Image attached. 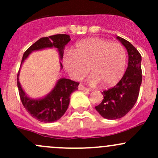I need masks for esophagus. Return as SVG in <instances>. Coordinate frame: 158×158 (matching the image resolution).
<instances>
[{
	"label": "esophagus",
	"instance_id": "obj_1",
	"mask_svg": "<svg viewBox=\"0 0 158 158\" xmlns=\"http://www.w3.org/2000/svg\"><path fill=\"white\" fill-rule=\"evenodd\" d=\"M78 89H79V90H82V91H88V92L89 91H90V89L86 88V87H85L83 85H82V84H79V86H78Z\"/></svg>",
	"mask_w": 158,
	"mask_h": 158
}]
</instances>
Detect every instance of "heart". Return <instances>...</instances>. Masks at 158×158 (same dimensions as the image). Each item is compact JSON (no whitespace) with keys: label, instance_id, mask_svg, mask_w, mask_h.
Masks as SVG:
<instances>
[{"label":"heart","instance_id":"obj_1","mask_svg":"<svg viewBox=\"0 0 158 158\" xmlns=\"http://www.w3.org/2000/svg\"><path fill=\"white\" fill-rule=\"evenodd\" d=\"M65 69L76 80L83 78L89 67L92 84L101 82L111 87L122 79L126 66V52L123 46L101 38H89L76 44L73 54L63 59Z\"/></svg>","mask_w":158,"mask_h":158}]
</instances>
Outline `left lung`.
<instances>
[{
  "label": "left lung",
  "mask_w": 158,
  "mask_h": 158,
  "mask_svg": "<svg viewBox=\"0 0 158 158\" xmlns=\"http://www.w3.org/2000/svg\"><path fill=\"white\" fill-rule=\"evenodd\" d=\"M128 53V65L123 77L112 88L102 92L104 98L96 111L106 119L124 117L136 103L142 81L141 56L138 49L128 40L117 36Z\"/></svg>",
  "instance_id": "1"
}]
</instances>
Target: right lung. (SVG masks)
<instances>
[{"instance_id":"right-lung-1","label":"right lung","mask_w":158,"mask_h":158,"mask_svg":"<svg viewBox=\"0 0 158 158\" xmlns=\"http://www.w3.org/2000/svg\"><path fill=\"white\" fill-rule=\"evenodd\" d=\"M70 40L71 39L67 34H56L49 36V37L40 38L25 51L21 60V65L32 51L44 48H57L60 58L62 59L63 56V49L65 46ZM60 65L62 69L63 65L61 63ZM18 76L19 72L17 74V83L19 95L23 107L32 117L45 123L56 122L65 114L69 104L70 95L72 92L77 90L79 84L75 81L62 78L59 79L52 92H49L47 96L40 99H32L23 92L19 82Z\"/></svg>"}]
</instances>
